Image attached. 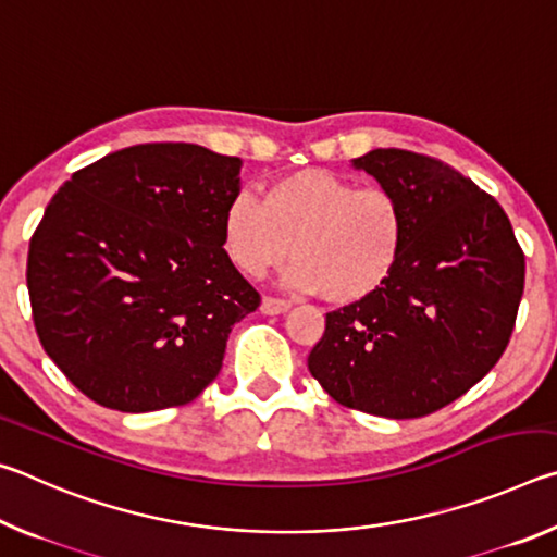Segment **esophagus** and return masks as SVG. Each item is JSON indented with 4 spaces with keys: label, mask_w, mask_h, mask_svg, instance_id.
I'll list each match as a JSON object with an SVG mask.
<instances>
[{
    "label": "esophagus",
    "mask_w": 557,
    "mask_h": 557,
    "mask_svg": "<svg viewBox=\"0 0 557 557\" xmlns=\"http://www.w3.org/2000/svg\"><path fill=\"white\" fill-rule=\"evenodd\" d=\"M260 312L268 314V317H277V314H285L289 312V301L285 299H275V297H265L260 301Z\"/></svg>",
    "instance_id": "34e87169"
}]
</instances>
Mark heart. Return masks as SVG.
Here are the masks:
<instances>
[{
	"mask_svg": "<svg viewBox=\"0 0 557 557\" xmlns=\"http://www.w3.org/2000/svg\"><path fill=\"white\" fill-rule=\"evenodd\" d=\"M223 248L258 280L295 256L285 285L332 305H356L393 277L405 248V211L381 186L358 188L329 169H297L265 186L262 201L233 196L223 211Z\"/></svg>",
	"mask_w": 557,
	"mask_h": 557,
	"instance_id": "b5f03b06",
	"label": "heart"
}]
</instances>
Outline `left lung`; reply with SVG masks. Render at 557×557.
Masks as SVG:
<instances>
[{
	"label": "left lung",
	"mask_w": 557,
	"mask_h": 557,
	"mask_svg": "<svg viewBox=\"0 0 557 557\" xmlns=\"http://www.w3.org/2000/svg\"><path fill=\"white\" fill-rule=\"evenodd\" d=\"M405 211L393 277L326 314L307 363L346 408L410 420L445 408L494 369L511 338L525 260L511 221L471 178L405 149L354 159Z\"/></svg>",
	"instance_id": "1"
}]
</instances>
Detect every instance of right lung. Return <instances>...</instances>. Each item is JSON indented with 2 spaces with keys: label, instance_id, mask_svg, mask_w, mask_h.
Instances as JSON below:
<instances>
[{
  "label": "right lung",
  "instance_id": "right-lung-1",
  "mask_svg": "<svg viewBox=\"0 0 557 557\" xmlns=\"http://www.w3.org/2000/svg\"><path fill=\"white\" fill-rule=\"evenodd\" d=\"M238 157L135 145L65 182L32 235L26 285L44 351L102 408L186 405L219 375L260 295L223 250Z\"/></svg>",
  "mask_w": 557,
  "mask_h": 557
}]
</instances>
